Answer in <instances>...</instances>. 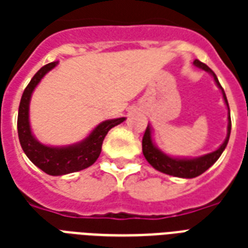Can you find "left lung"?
Wrapping results in <instances>:
<instances>
[{"label": "left lung", "mask_w": 248, "mask_h": 248, "mask_svg": "<svg viewBox=\"0 0 248 248\" xmlns=\"http://www.w3.org/2000/svg\"><path fill=\"white\" fill-rule=\"evenodd\" d=\"M194 67L200 68L202 71L208 72L210 75L214 77L216 86L221 90L223 93L224 103L228 108V128H227V138L224 140V143L220 145L216 151L207 153V155H200V157H173V155H166L157 145H155V140H153V128L151 124H148L147 130L144 132L143 136V155L145 157L149 165L155 167L157 171L163 172L166 175H171L175 177H183V179H193V177L200 176L201 173H203L206 170H208L214 163L219 159L224 149L227 148V144L229 141V136H231L232 130V121H231V110H229V104H228L227 95L224 93L223 87L219 83V79L216 75L204 63L200 60H194L193 62Z\"/></svg>", "instance_id": "obj_1"}]
</instances>
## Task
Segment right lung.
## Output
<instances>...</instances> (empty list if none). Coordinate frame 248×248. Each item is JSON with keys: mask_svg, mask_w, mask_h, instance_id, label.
<instances>
[{"mask_svg": "<svg viewBox=\"0 0 248 248\" xmlns=\"http://www.w3.org/2000/svg\"><path fill=\"white\" fill-rule=\"evenodd\" d=\"M59 62H52L42 67L36 75L33 76L31 82L25 87L24 93L21 95L19 113H17V134L19 141L23 151L27 155L33 165H36L44 172L59 176L67 173L81 171L95 163L101 152V145L105 135L112 127L122 124L126 118H114V120L103 121L99 124L85 139L78 143L65 145V147H52L46 145L36 139L33 135L31 122H29V104L31 97L41 79L47 75L48 72L54 69Z\"/></svg>", "mask_w": 248, "mask_h": 248, "instance_id": "add662e5", "label": "right lung"}]
</instances>
